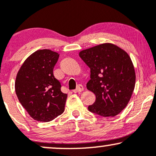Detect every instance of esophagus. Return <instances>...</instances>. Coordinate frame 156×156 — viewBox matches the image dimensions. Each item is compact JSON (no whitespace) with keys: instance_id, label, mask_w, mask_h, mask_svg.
<instances>
[{"instance_id":"esophagus-1","label":"esophagus","mask_w":156,"mask_h":156,"mask_svg":"<svg viewBox=\"0 0 156 156\" xmlns=\"http://www.w3.org/2000/svg\"><path fill=\"white\" fill-rule=\"evenodd\" d=\"M83 87L82 85H80V84H79V85L77 87V88L76 89H74L73 90V92L74 93H78V92H83Z\"/></svg>"}]
</instances>
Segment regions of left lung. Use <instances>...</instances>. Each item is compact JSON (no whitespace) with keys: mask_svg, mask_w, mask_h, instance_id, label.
<instances>
[{"mask_svg":"<svg viewBox=\"0 0 156 156\" xmlns=\"http://www.w3.org/2000/svg\"><path fill=\"white\" fill-rule=\"evenodd\" d=\"M79 56L90 68L87 88L96 96L88 109L102 117H115L127 106L135 87L129 55L116 44L103 43L80 51Z\"/></svg>","mask_w":156,"mask_h":156,"instance_id":"8db88e82","label":"left lung"}]
</instances>
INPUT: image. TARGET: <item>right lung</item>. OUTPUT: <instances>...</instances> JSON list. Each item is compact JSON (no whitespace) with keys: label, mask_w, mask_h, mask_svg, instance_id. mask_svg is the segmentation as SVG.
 Returning a JSON list of instances; mask_svg holds the SVG:
<instances>
[{"label":"right lung","mask_w":156,"mask_h":156,"mask_svg":"<svg viewBox=\"0 0 156 156\" xmlns=\"http://www.w3.org/2000/svg\"><path fill=\"white\" fill-rule=\"evenodd\" d=\"M59 54L48 49L30 55L20 68L15 80V92L20 103L34 119L50 122L64 111L67 94L53 76Z\"/></svg>","instance_id":"1"}]
</instances>
